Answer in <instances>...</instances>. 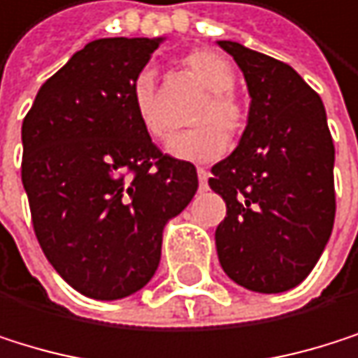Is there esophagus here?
Wrapping results in <instances>:
<instances>
[{
	"label": "esophagus",
	"mask_w": 358,
	"mask_h": 358,
	"mask_svg": "<svg viewBox=\"0 0 358 358\" xmlns=\"http://www.w3.org/2000/svg\"><path fill=\"white\" fill-rule=\"evenodd\" d=\"M197 176H199V189H208V178H210V171L208 169H203V167H199L197 169Z\"/></svg>",
	"instance_id": "34e87169"
}]
</instances>
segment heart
Segmentation results:
<instances>
[{
	"mask_svg": "<svg viewBox=\"0 0 358 358\" xmlns=\"http://www.w3.org/2000/svg\"><path fill=\"white\" fill-rule=\"evenodd\" d=\"M180 67L206 89V95L191 112L195 127L169 140V152L187 161H210L227 150V138H238L246 127V108L234 93L236 71L220 52L212 48H191L180 59ZM131 101L144 131L152 140H165L169 120L163 110L152 71L144 69L131 85Z\"/></svg>",
	"mask_w": 358,
	"mask_h": 358,
	"instance_id": "heart-1",
	"label": "heart"
}]
</instances>
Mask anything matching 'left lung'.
I'll return each mask as SVG.
<instances>
[{
    "label": "left lung",
    "mask_w": 358,
    "mask_h": 358,
    "mask_svg": "<svg viewBox=\"0 0 358 358\" xmlns=\"http://www.w3.org/2000/svg\"><path fill=\"white\" fill-rule=\"evenodd\" d=\"M218 46L252 97L240 146L208 180L227 203L218 261L240 287L282 293L308 278L334 229V140L320 97L291 65L238 42Z\"/></svg>",
    "instance_id": "obj_1"
}]
</instances>
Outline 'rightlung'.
I'll list each match as a JSON object with an SVG mask.
<instances>
[{
  "instance_id": "right-lung-1",
  "label": "right lung",
  "mask_w": 358,
  "mask_h": 358,
  "mask_svg": "<svg viewBox=\"0 0 358 358\" xmlns=\"http://www.w3.org/2000/svg\"><path fill=\"white\" fill-rule=\"evenodd\" d=\"M159 42H89L42 85L22 120L20 176L36 238L91 299H122L148 282L165 222L199 187L195 165L163 155L134 110L131 85Z\"/></svg>"
}]
</instances>
